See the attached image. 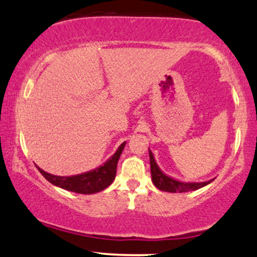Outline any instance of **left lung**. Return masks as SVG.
<instances>
[{
  "mask_svg": "<svg viewBox=\"0 0 257 257\" xmlns=\"http://www.w3.org/2000/svg\"><path fill=\"white\" fill-rule=\"evenodd\" d=\"M150 151V164H151V175H152V182L153 184L158 188L159 190L168 191V193H187V191L197 190L200 188L205 187V185L209 184L213 182V179L206 182H182L178 179L170 177V176L165 175L160 170V168L157 164L156 159L152 151Z\"/></svg>",
  "mask_w": 257,
  "mask_h": 257,
  "instance_id": "1",
  "label": "left lung"
}]
</instances>
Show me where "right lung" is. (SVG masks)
<instances>
[{"instance_id": "right-lung-1", "label": "right lung", "mask_w": 257, "mask_h": 257, "mask_svg": "<svg viewBox=\"0 0 257 257\" xmlns=\"http://www.w3.org/2000/svg\"><path fill=\"white\" fill-rule=\"evenodd\" d=\"M124 146L125 142L120 144L116 152L113 153V156H111L103 165L80 175L55 176L48 174L38 166L37 168H38L40 174L44 176L51 184L60 187L62 189L74 191V193L78 194H95L104 190L105 188L109 187L113 182V179L116 177L117 163H118V159Z\"/></svg>"}]
</instances>
